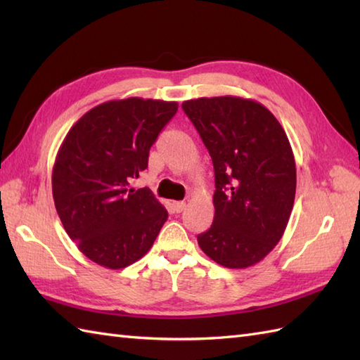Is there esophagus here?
Segmentation results:
<instances>
[{
  "instance_id": "esophagus-1",
  "label": "esophagus",
  "mask_w": 360,
  "mask_h": 360,
  "mask_svg": "<svg viewBox=\"0 0 360 360\" xmlns=\"http://www.w3.org/2000/svg\"><path fill=\"white\" fill-rule=\"evenodd\" d=\"M173 207H174L176 212L181 213L182 210L186 209V202L184 201H176V202H173Z\"/></svg>"
}]
</instances>
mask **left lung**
<instances>
[{"mask_svg":"<svg viewBox=\"0 0 360 360\" xmlns=\"http://www.w3.org/2000/svg\"><path fill=\"white\" fill-rule=\"evenodd\" d=\"M215 168V217L201 250L229 269L254 266L281 240L295 198V159L264 105L236 96L186 101Z\"/></svg>","mask_w":360,"mask_h":360,"instance_id":"obj_1","label":"left lung"}]
</instances>
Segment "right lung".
<instances>
[{"instance_id":"obj_1","label":"right lung","mask_w":360,"mask_h":360,"mask_svg":"<svg viewBox=\"0 0 360 360\" xmlns=\"http://www.w3.org/2000/svg\"><path fill=\"white\" fill-rule=\"evenodd\" d=\"M178 103L129 97L94 106L68 131L52 168V196L66 233L106 269L136 263L168 218L150 188H131Z\"/></svg>"}]
</instances>
